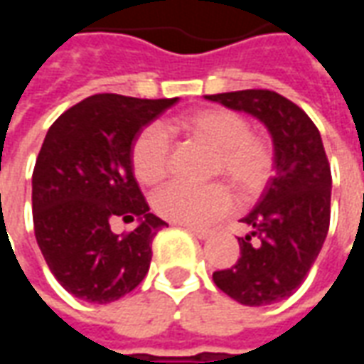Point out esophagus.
<instances>
[{
  "label": "esophagus",
  "instance_id": "1",
  "mask_svg": "<svg viewBox=\"0 0 364 364\" xmlns=\"http://www.w3.org/2000/svg\"><path fill=\"white\" fill-rule=\"evenodd\" d=\"M185 230L193 234V236H197L198 240H206V237L213 236V232L210 230H203V228H195V226H185Z\"/></svg>",
  "mask_w": 364,
  "mask_h": 364
}]
</instances>
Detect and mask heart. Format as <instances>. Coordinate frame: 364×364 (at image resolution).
I'll return each instance as SVG.
<instances>
[{"label":"heart","instance_id":"b5f03b06","mask_svg":"<svg viewBox=\"0 0 364 364\" xmlns=\"http://www.w3.org/2000/svg\"><path fill=\"white\" fill-rule=\"evenodd\" d=\"M171 128L214 150L210 175L226 177L244 198L267 187L274 171V148L265 136L252 132L240 112L224 107H206L185 112ZM173 144L159 124L142 128L134 138L130 159L134 175L146 185L159 183L171 167ZM154 210L166 220L187 226H208L232 210L234 197L224 183L191 185L171 181L151 198Z\"/></svg>","mask_w":364,"mask_h":364}]
</instances>
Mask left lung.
<instances>
[{"mask_svg":"<svg viewBox=\"0 0 364 364\" xmlns=\"http://www.w3.org/2000/svg\"><path fill=\"white\" fill-rule=\"evenodd\" d=\"M259 119L273 136L274 169L259 203L242 218L252 232L236 265L214 271V284L245 306H267L304 282L329 230L331 169L320 130L298 105L269 90L206 95Z\"/></svg>","mask_w":364,"mask_h":364,"instance_id":"obj_1","label":"left lung"}]
</instances>
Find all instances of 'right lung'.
Listing matches in <instances>:
<instances>
[{
  "instance_id": "right-lung-1",
  "label": "right lung",
  "mask_w": 364,
  "mask_h": 364,
  "mask_svg": "<svg viewBox=\"0 0 364 364\" xmlns=\"http://www.w3.org/2000/svg\"><path fill=\"white\" fill-rule=\"evenodd\" d=\"M177 103L97 93L48 128L33 171V222L46 265L64 289L107 304L148 273L151 240L166 222L150 213L132 171L138 132ZM114 218L141 222L114 235Z\"/></svg>"
}]
</instances>
